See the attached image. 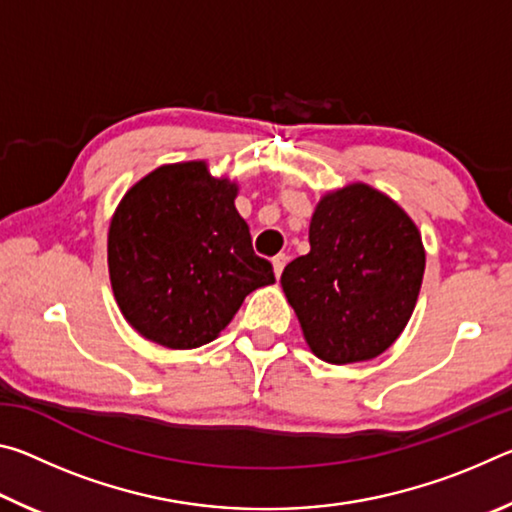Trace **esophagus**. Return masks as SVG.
Listing matches in <instances>:
<instances>
[{
    "instance_id": "34e87169",
    "label": "esophagus",
    "mask_w": 512,
    "mask_h": 512,
    "mask_svg": "<svg viewBox=\"0 0 512 512\" xmlns=\"http://www.w3.org/2000/svg\"><path fill=\"white\" fill-rule=\"evenodd\" d=\"M284 266H287V255H284V253L275 255V257H273V271H275V277H280V275H282Z\"/></svg>"
}]
</instances>
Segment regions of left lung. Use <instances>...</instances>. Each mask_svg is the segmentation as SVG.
<instances>
[{
  "label": "left lung",
  "mask_w": 512,
  "mask_h": 512,
  "mask_svg": "<svg viewBox=\"0 0 512 512\" xmlns=\"http://www.w3.org/2000/svg\"><path fill=\"white\" fill-rule=\"evenodd\" d=\"M309 253L287 264L282 289L318 359L370 361L404 332L418 302L424 246L391 196L350 183L320 198Z\"/></svg>",
  "instance_id": "left-lung-1"
}]
</instances>
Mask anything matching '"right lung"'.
I'll return each instance as SVG.
<instances>
[{
	"instance_id": "right-lung-1",
	"label": "right lung",
	"mask_w": 512,
	"mask_h": 512,
	"mask_svg": "<svg viewBox=\"0 0 512 512\" xmlns=\"http://www.w3.org/2000/svg\"><path fill=\"white\" fill-rule=\"evenodd\" d=\"M205 160L146 173L121 198L108 230V273L121 314L164 348L214 341L259 287L275 282L257 257L235 198Z\"/></svg>"
}]
</instances>
